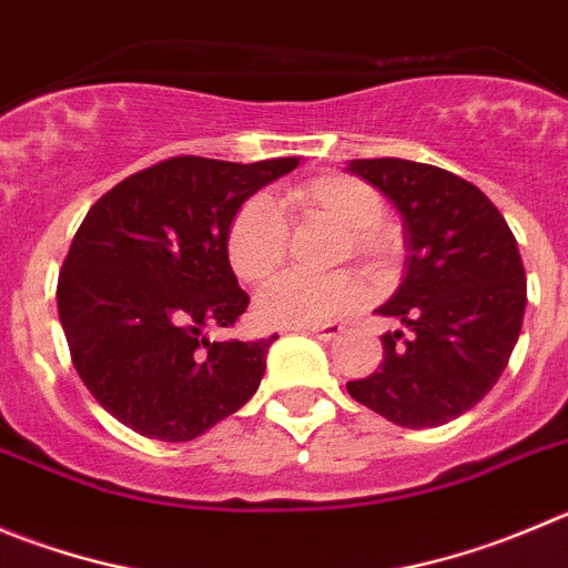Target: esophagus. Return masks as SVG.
<instances>
[{
	"mask_svg": "<svg viewBox=\"0 0 568 568\" xmlns=\"http://www.w3.org/2000/svg\"><path fill=\"white\" fill-rule=\"evenodd\" d=\"M300 331L320 338V342H333V338L342 336V325H314V327H300Z\"/></svg>",
	"mask_w": 568,
	"mask_h": 568,
	"instance_id": "esophagus-1",
	"label": "esophagus"
}]
</instances>
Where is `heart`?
Here are the masks:
<instances>
[{
    "mask_svg": "<svg viewBox=\"0 0 568 568\" xmlns=\"http://www.w3.org/2000/svg\"><path fill=\"white\" fill-rule=\"evenodd\" d=\"M288 215L296 224H331L342 230V257L381 268L397 252V235L384 224V199L367 182L344 173L308 179L280 195V210L263 195L243 201L226 232V254L243 283L272 280L288 252ZM364 285L349 274L311 280L285 274L257 296V314L272 325L314 327L344 320L364 302Z\"/></svg>",
    "mask_w": 568,
    "mask_h": 568,
    "instance_id": "obj_1",
    "label": "heart"
}]
</instances>
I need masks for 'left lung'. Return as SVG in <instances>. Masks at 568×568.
I'll list each match as a JSON object with an SVG mask.
<instances>
[{
  "label": "left lung",
  "mask_w": 568,
  "mask_h": 568,
  "mask_svg": "<svg viewBox=\"0 0 568 568\" xmlns=\"http://www.w3.org/2000/svg\"><path fill=\"white\" fill-rule=\"evenodd\" d=\"M404 219L406 277L378 308L384 362L349 381V397L404 428H434L474 409L505 373L527 305L518 243L476 184L409 159H353Z\"/></svg>",
  "instance_id": "1"
}]
</instances>
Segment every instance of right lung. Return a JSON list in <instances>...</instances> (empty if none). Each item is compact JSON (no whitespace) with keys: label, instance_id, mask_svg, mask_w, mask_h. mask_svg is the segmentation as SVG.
Returning <instances> with one entry per match:
<instances>
[{"label":"right lung","instance_id":"right-lung-1","mask_svg":"<svg viewBox=\"0 0 568 568\" xmlns=\"http://www.w3.org/2000/svg\"><path fill=\"white\" fill-rule=\"evenodd\" d=\"M296 164L173 156L87 212L58 274V316L78 375L123 426L187 443L257 392L277 336L210 342L206 331L248 305L226 254L235 212Z\"/></svg>","mask_w":568,"mask_h":568}]
</instances>
